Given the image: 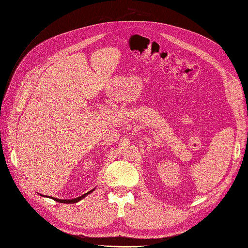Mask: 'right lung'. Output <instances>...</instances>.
<instances>
[{
    "label": "right lung",
    "mask_w": 248,
    "mask_h": 248,
    "mask_svg": "<svg viewBox=\"0 0 248 248\" xmlns=\"http://www.w3.org/2000/svg\"><path fill=\"white\" fill-rule=\"evenodd\" d=\"M94 190H95V188L92 189V190L88 191V192L85 193V194H82V196H80V197H78V198L71 199V200H60V199H57V198H54V197H50V199H52V200L56 201V202H63V204H74V202H78V201H80V200H82L84 198H86L87 196H89V194L91 193V192H93ZM38 194H39V196L43 197V194H40V193H38ZM46 197H47V196H46Z\"/></svg>",
    "instance_id": "obj_1"
}]
</instances>
